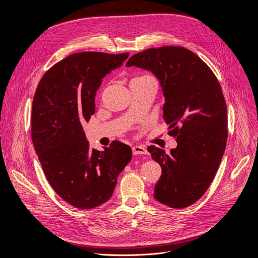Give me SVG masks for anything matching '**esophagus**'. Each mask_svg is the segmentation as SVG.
<instances>
[{
  "label": "esophagus",
  "instance_id": "obj_1",
  "mask_svg": "<svg viewBox=\"0 0 258 258\" xmlns=\"http://www.w3.org/2000/svg\"><path fill=\"white\" fill-rule=\"evenodd\" d=\"M133 154L134 155H142L147 154V150L143 146H134L133 147Z\"/></svg>",
  "mask_w": 258,
  "mask_h": 258
}]
</instances>
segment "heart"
<instances>
[{
	"instance_id": "obj_1",
	"label": "heart",
	"mask_w": 258,
	"mask_h": 258,
	"mask_svg": "<svg viewBox=\"0 0 258 258\" xmlns=\"http://www.w3.org/2000/svg\"><path fill=\"white\" fill-rule=\"evenodd\" d=\"M143 79H152V78L149 77V76H142V77H139V78H135V79L132 80V81H135V80H143Z\"/></svg>"
}]
</instances>
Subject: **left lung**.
<instances>
[{
	"label": "left lung",
	"instance_id": "1",
	"mask_svg": "<svg viewBox=\"0 0 258 258\" xmlns=\"http://www.w3.org/2000/svg\"><path fill=\"white\" fill-rule=\"evenodd\" d=\"M126 66L152 71L165 103L163 118L177 147L170 153L155 146L147 150L162 173L154 198L170 208H185L209 188L228 140L227 104L217 78L195 53L183 47L150 48L133 55Z\"/></svg>",
	"mask_w": 258,
	"mask_h": 258
}]
</instances>
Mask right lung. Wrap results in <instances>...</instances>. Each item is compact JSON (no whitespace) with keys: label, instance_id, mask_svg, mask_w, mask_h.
Wrapping results in <instances>:
<instances>
[{"label":"right lung","instance_id":"add662e5","mask_svg":"<svg viewBox=\"0 0 258 258\" xmlns=\"http://www.w3.org/2000/svg\"><path fill=\"white\" fill-rule=\"evenodd\" d=\"M130 53L83 52L53 65L36 88L31 140L45 175L64 201L91 209L112 196L118 174L132 160L131 147L113 141L104 151L90 149L83 124L95 113L102 79Z\"/></svg>","mask_w":258,"mask_h":258}]
</instances>
